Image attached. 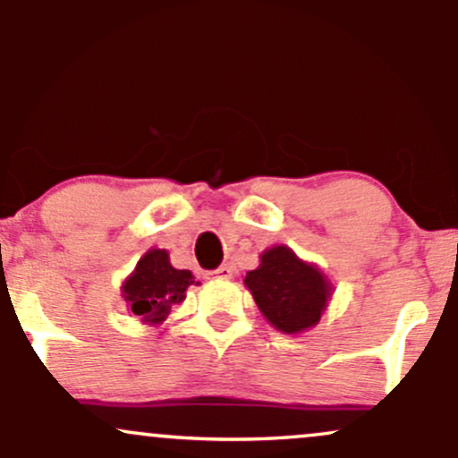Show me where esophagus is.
I'll return each instance as SVG.
<instances>
[{
	"label": "esophagus",
	"mask_w": 458,
	"mask_h": 458,
	"mask_svg": "<svg viewBox=\"0 0 458 458\" xmlns=\"http://www.w3.org/2000/svg\"><path fill=\"white\" fill-rule=\"evenodd\" d=\"M213 276L215 277H222V280H230V277H233V267H230V265L217 267V269L213 271Z\"/></svg>",
	"instance_id": "esophagus-1"
}]
</instances>
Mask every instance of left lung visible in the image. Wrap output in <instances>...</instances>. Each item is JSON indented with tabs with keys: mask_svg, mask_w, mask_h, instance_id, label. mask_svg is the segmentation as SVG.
Listing matches in <instances>:
<instances>
[{
	"mask_svg": "<svg viewBox=\"0 0 458 458\" xmlns=\"http://www.w3.org/2000/svg\"><path fill=\"white\" fill-rule=\"evenodd\" d=\"M245 286L265 318L286 334L317 325L329 297V284L317 267L301 262L284 245L262 254L259 269L247 271Z\"/></svg>",
	"mask_w": 458,
	"mask_h": 458,
	"instance_id": "left-lung-1",
	"label": "left lung"
}]
</instances>
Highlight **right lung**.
<instances>
[{
    "instance_id": "1",
    "label": "right lung",
    "mask_w": 458,
    "mask_h": 458,
    "mask_svg": "<svg viewBox=\"0 0 458 458\" xmlns=\"http://www.w3.org/2000/svg\"><path fill=\"white\" fill-rule=\"evenodd\" d=\"M193 280L191 271L174 269L163 250H150L135 267V273L124 282V299L133 314L144 323H161L176 303L185 299Z\"/></svg>"
}]
</instances>
